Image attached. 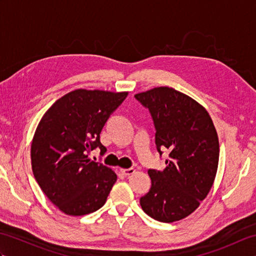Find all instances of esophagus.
I'll return each instance as SVG.
<instances>
[{
    "mask_svg": "<svg viewBox=\"0 0 256 256\" xmlns=\"http://www.w3.org/2000/svg\"><path fill=\"white\" fill-rule=\"evenodd\" d=\"M121 172L123 174V175L124 176H131V175H133V174L135 172V170H134V168H125V170H124V168H121Z\"/></svg>",
    "mask_w": 256,
    "mask_h": 256,
    "instance_id": "1",
    "label": "esophagus"
}]
</instances>
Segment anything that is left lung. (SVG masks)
Returning <instances> with one entry per match:
<instances>
[{"mask_svg":"<svg viewBox=\"0 0 256 256\" xmlns=\"http://www.w3.org/2000/svg\"><path fill=\"white\" fill-rule=\"evenodd\" d=\"M134 96L153 118L160 155L170 152L164 170H148L152 187L140 206L157 221L182 220L198 208L214 182L219 140L214 122L197 101L168 86Z\"/></svg>","mask_w":256,"mask_h":256,"instance_id":"obj_1","label":"left lung"}]
</instances>
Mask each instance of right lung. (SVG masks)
Listing matches in <instances>:
<instances>
[{"label":"right lung","mask_w":256,"mask_h":256,"mask_svg":"<svg viewBox=\"0 0 256 256\" xmlns=\"http://www.w3.org/2000/svg\"><path fill=\"white\" fill-rule=\"evenodd\" d=\"M128 92L77 89L48 108L30 148L32 170L47 198L68 216H84L106 204L116 174L88 158L100 133Z\"/></svg>","instance_id":"obj_1"}]
</instances>
